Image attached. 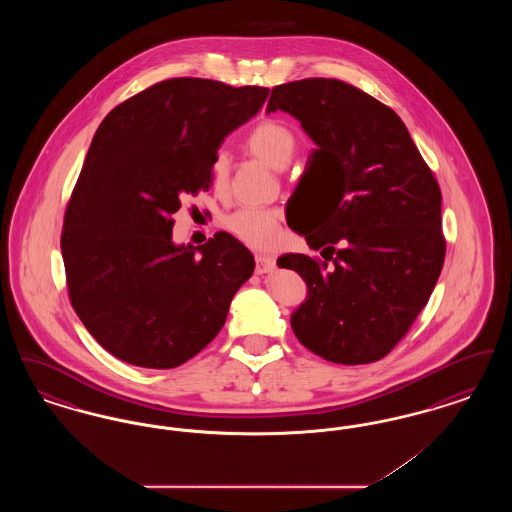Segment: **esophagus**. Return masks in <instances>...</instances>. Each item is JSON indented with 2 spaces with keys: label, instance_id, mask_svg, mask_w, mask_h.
Listing matches in <instances>:
<instances>
[{
  "label": "esophagus",
  "instance_id": "esophagus-1",
  "mask_svg": "<svg viewBox=\"0 0 512 512\" xmlns=\"http://www.w3.org/2000/svg\"><path fill=\"white\" fill-rule=\"evenodd\" d=\"M255 272L257 274H267V272H272L274 268H276V261L272 259V257H268V255H257L255 257Z\"/></svg>",
  "mask_w": 512,
  "mask_h": 512
}]
</instances>
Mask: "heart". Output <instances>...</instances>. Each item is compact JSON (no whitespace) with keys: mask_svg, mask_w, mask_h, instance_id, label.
I'll use <instances>...</instances> for the list:
<instances>
[{"mask_svg":"<svg viewBox=\"0 0 512 512\" xmlns=\"http://www.w3.org/2000/svg\"><path fill=\"white\" fill-rule=\"evenodd\" d=\"M295 134L284 122H259L245 138V149L263 159L272 169H286L295 153ZM230 159L226 153H217L211 165L213 184L222 188L228 180ZM226 232L253 249H272L280 242V217L272 209H240L222 220Z\"/></svg>","mask_w":512,"mask_h":512,"instance_id":"heart-1","label":"heart"}]
</instances>
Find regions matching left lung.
<instances>
[{"instance_id": "1", "label": "left lung", "mask_w": 512, "mask_h": 512, "mask_svg": "<svg viewBox=\"0 0 512 512\" xmlns=\"http://www.w3.org/2000/svg\"><path fill=\"white\" fill-rule=\"evenodd\" d=\"M278 109L317 144L309 167L330 172V199L309 224L313 234L299 230L322 259H278L309 288L292 315L293 334L330 363L380 361L426 307L443 267L438 180L397 113L347 82L280 84L267 113Z\"/></svg>"}]
</instances>
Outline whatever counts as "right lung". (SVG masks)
I'll use <instances>...</instances> for the list:
<instances>
[{"instance_id": "add662e5", "label": "right lung", "mask_w": 512, "mask_h": 512, "mask_svg": "<svg viewBox=\"0 0 512 512\" xmlns=\"http://www.w3.org/2000/svg\"><path fill=\"white\" fill-rule=\"evenodd\" d=\"M268 88L169 78L117 105L88 149L67 203L61 251L86 330L124 363L174 368L215 340L251 278V251L226 232L172 244L182 195L211 186L224 138Z\"/></svg>"}]
</instances>
